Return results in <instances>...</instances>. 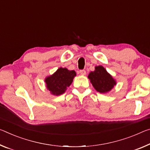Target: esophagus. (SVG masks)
Masks as SVG:
<instances>
[{
	"instance_id": "esophagus-1",
	"label": "esophagus",
	"mask_w": 150,
	"mask_h": 150,
	"mask_svg": "<svg viewBox=\"0 0 150 150\" xmlns=\"http://www.w3.org/2000/svg\"><path fill=\"white\" fill-rule=\"evenodd\" d=\"M79 73H80V74L81 75H86V71H85V70H80L79 71Z\"/></svg>"
}]
</instances>
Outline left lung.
Instances as JSON below:
<instances>
[{
  "label": "left lung",
  "instance_id": "left-lung-1",
  "mask_svg": "<svg viewBox=\"0 0 150 150\" xmlns=\"http://www.w3.org/2000/svg\"><path fill=\"white\" fill-rule=\"evenodd\" d=\"M88 78L95 89L101 93L109 91L116 84L115 81L102 66L96 67V70L89 73Z\"/></svg>",
  "mask_w": 150,
  "mask_h": 150
}]
</instances>
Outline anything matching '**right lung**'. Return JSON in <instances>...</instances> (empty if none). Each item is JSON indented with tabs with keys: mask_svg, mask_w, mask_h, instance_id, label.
<instances>
[{
	"mask_svg": "<svg viewBox=\"0 0 150 150\" xmlns=\"http://www.w3.org/2000/svg\"><path fill=\"white\" fill-rule=\"evenodd\" d=\"M75 75V71H69L66 68H59L53 75L45 79L47 89L54 96L63 94L67 87L70 86Z\"/></svg>",
	"mask_w": 150,
	"mask_h": 150,
	"instance_id": "right-lung-1",
	"label": "right lung"
}]
</instances>
